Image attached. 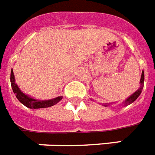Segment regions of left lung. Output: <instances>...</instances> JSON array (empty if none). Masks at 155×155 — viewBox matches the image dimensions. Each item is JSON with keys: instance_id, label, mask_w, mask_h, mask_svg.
<instances>
[{"instance_id": "8db88e82", "label": "left lung", "mask_w": 155, "mask_h": 155, "mask_svg": "<svg viewBox=\"0 0 155 155\" xmlns=\"http://www.w3.org/2000/svg\"><path fill=\"white\" fill-rule=\"evenodd\" d=\"M140 83H141V87L138 89L137 91H136L135 93H134L133 94L131 95V96H130V97H128V98L125 101H123V103L126 104V105H129V104L132 103V102H134V101H135L136 99L138 98V96L141 94V93H142V87H143V83H144V72L142 71V76H141V80H140ZM110 104H105L104 106H108Z\"/></svg>"}]
</instances>
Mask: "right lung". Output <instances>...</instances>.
Returning a JSON list of instances; mask_svg holds the SVG:
<instances>
[{
  "instance_id": "1",
  "label": "right lung",
  "mask_w": 155,
  "mask_h": 155,
  "mask_svg": "<svg viewBox=\"0 0 155 155\" xmlns=\"http://www.w3.org/2000/svg\"><path fill=\"white\" fill-rule=\"evenodd\" d=\"M10 81L11 85L13 88V93L16 95L17 98L19 100L20 102H21L24 106H25L28 108L30 109H40V108H46V107H50V106H54L57 104L58 101H60L62 99V96L58 97L56 98L51 99V100H47V101H38L36 99L31 98L28 96L25 95V94L20 90L17 84L15 83V78L14 74H13V70H11V75H10Z\"/></svg>"
}]
</instances>
